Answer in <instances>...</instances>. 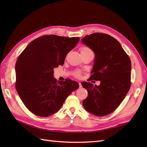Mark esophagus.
<instances>
[{"label": "esophagus", "mask_w": 147, "mask_h": 147, "mask_svg": "<svg viewBox=\"0 0 147 147\" xmlns=\"http://www.w3.org/2000/svg\"><path fill=\"white\" fill-rule=\"evenodd\" d=\"M79 83V87H80V88H82V85L81 83Z\"/></svg>", "instance_id": "esophagus-1"}]
</instances>
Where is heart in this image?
<instances>
[{
    "label": "heart",
    "instance_id": "obj_1",
    "mask_svg": "<svg viewBox=\"0 0 147 147\" xmlns=\"http://www.w3.org/2000/svg\"><path fill=\"white\" fill-rule=\"evenodd\" d=\"M91 51V50L88 47H82L81 48V52H82V51Z\"/></svg>",
    "mask_w": 147,
    "mask_h": 147
}]
</instances>
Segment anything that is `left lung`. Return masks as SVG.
Instances as JSON below:
<instances>
[{
  "label": "left lung",
  "instance_id": "left-lung-1",
  "mask_svg": "<svg viewBox=\"0 0 147 147\" xmlns=\"http://www.w3.org/2000/svg\"><path fill=\"white\" fill-rule=\"evenodd\" d=\"M81 41L94 53L90 78L100 82L99 86L82 83L88 92L83 105L95 116L104 117L115 110L129 90L131 60L119 42L108 34L94 33Z\"/></svg>",
  "mask_w": 147,
  "mask_h": 147
}]
</instances>
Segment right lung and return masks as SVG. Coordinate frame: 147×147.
Returning a JSON list of instances; mask_svg holds the SVG:
<instances>
[{
    "label": "right lung",
    "mask_w": 147,
    "mask_h": 147,
    "mask_svg": "<svg viewBox=\"0 0 147 147\" xmlns=\"http://www.w3.org/2000/svg\"><path fill=\"white\" fill-rule=\"evenodd\" d=\"M79 37L43 35L34 40L17 59L16 89L23 104L32 113L47 117L58 112L77 82L57 81L54 69L63 65L67 53L77 45Z\"/></svg>",
    "instance_id": "add662e5"
}]
</instances>
